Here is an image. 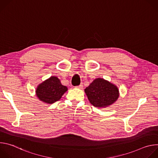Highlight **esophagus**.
Masks as SVG:
<instances>
[{
	"label": "esophagus",
	"mask_w": 158,
	"mask_h": 158,
	"mask_svg": "<svg viewBox=\"0 0 158 158\" xmlns=\"http://www.w3.org/2000/svg\"><path fill=\"white\" fill-rule=\"evenodd\" d=\"M76 87H77V88H79V89H82V88L83 87V85H82V84H81L79 85H77V86H76Z\"/></svg>",
	"instance_id": "1"
}]
</instances>
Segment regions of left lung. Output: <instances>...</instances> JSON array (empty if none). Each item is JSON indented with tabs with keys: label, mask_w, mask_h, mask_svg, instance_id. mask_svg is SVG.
Returning a JSON list of instances; mask_svg holds the SVG:
<instances>
[{
	"label": "left lung",
	"mask_w": 158,
	"mask_h": 158,
	"mask_svg": "<svg viewBox=\"0 0 158 158\" xmlns=\"http://www.w3.org/2000/svg\"><path fill=\"white\" fill-rule=\"evenodd\" d=\"M89 101L94 106L105 107L113 104L119 97L118 89L101 78L95 79L85 89Z\"/></svg>",
	"instance_id": "1"
}]
</instances>
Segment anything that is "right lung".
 <instances>
[{"label":"right lung","mask_w":158,"mask_h":158,"mask_svg":"<svg viewBox=\"0 0 158 158\" xmlns=\"http://www.w3.org/2000/svg\"><path fill=\"white\" fill-rule=\"evenodd\" d=\"M67 91V87L61 84L57 77L52 76L38 86L36 95L41 101L52 104L59 101Z\"/></svg>","instance_id":"right-lung-1"}]
</instances>
